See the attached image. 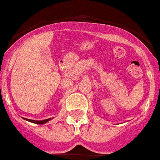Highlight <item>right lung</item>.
Masks as SVG:
<instances>
[{"label":"right lung","instance_id":"right-lung-1","mask_svg":"<svg viewBox=\"0 0 160 160\" xmlns=\"http://www.w3.org/2000/svg\"><path fill=\"white\" fill-rule=\"evenodd\" d=\"M25 121H28L29 122H32V123L34 124H39V125H43V124L47 123L48 121H49L50 120H52V118H48V119H45V120H43V121H34V120H29V119H26L24 118Z\"/></svg>","mask_w":160,"mask_h":160}]
</instances>
